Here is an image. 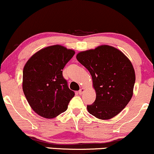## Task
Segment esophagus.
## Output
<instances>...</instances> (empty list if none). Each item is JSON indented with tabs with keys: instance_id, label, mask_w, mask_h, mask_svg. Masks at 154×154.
I'll return each instance as SVG.
<instances>
[{
	"instance_id": "34e87169",
	"label": "esophagus",
	"mask_w": 154,
	"mask_h": 154,
	"mask_svg": "<svg viewBox=\"0 0 154 154\" xmlns=\"http://www.w3.org/2000/svg\"><path fill=\"white\" fill-rule=\"evenodd\" d=\"M84 88H81V89L79 91V94L81 95V94H82L84 93Z\"/></svg>"
}]
</instances>
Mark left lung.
I'll return each mask as SVG.
<instances>
[{
  "label": "left lung",
  "mask_w": 154,
  "mask_h": 154,
  "mask_svg": "<svg viewBox=\"0 0 154 154\" xmlns=\"http://www.w3.org/2000/svg\"><path fill=\"white\" fill-rule=\"evenodd\" d=\"M76 58L91 73L97 94L88 112L101 120L118 115L133 97L135 75L129 59L109 45L79 52Z\"/></svg>",
  "instance_id": "left-lung-1"
}]
</instances>
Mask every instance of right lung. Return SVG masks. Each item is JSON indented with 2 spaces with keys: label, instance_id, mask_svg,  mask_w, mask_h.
I'll use <instances>...</instances> for the list:
<instances>
[{
  "label": "right lung",
  "instance_id": "right-lung-1",
  "mask_svg": "<svg viewBox=\"0 0 154 154\" xmlns=\"http://www.w3.org/2000/svg\"><path fill=\"white\" fill-rule=\"evenodd\" d=\"M75 52L52 45L36 52L23 70V91L32 109L45 118L66 111L75 95L68 88L63 70Z\"/></svg>",
  "mask_w": 154,
  "mask_h": 154
}]
</instances>
